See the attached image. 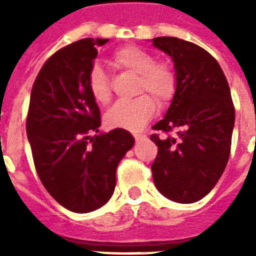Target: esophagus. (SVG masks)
Masks as SVG:
<instances>
[{"label":"esophagus","mask_w":256,"mask_h":256,"mask_svg":"<svg viewBox=\"0 0 256 256\" xmlns=\"http://www.w3.org/2000/svg\"><path fill=\"white\" fill-rule=\"evenodd\" d=\"M134 138H136V140H142L146 138V136H144V134H134Z\"/></svg>","instance_id":"34e87169"}]
</instances>
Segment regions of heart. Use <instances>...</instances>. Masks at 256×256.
<instances>
[{
	"mask_svg": "<svg viewBox=\"0 0 256 256\" xmlns=\"http://www.w3.org/2000/svg\"><path fill=\"white\" fill-rule=\"evenodd\" d=\"M112 61L122 69L138 76L136 92H148L158 104H166L176 90V76L168 64L156 62L152 54L136 46L120 48L112 56ZM88 90L100 104L110 100L108 74L102 66L94 65L88 76ZM156 112V102L148 94L132 100H118L108 112L104 122L112 128L138 132L148 124Z\"/></svg>",
	"mask_w": 256,
	"mask_h": 256,
	"instance_id": "heart-1",
	"label": "heart"
}]
</instances>
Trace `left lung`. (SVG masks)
Instances as JSON below:
<instances>
[{"label":"left lung","instance_id":"left-lung-1","mask_svg":"<svg viewBox=\"0 0 256 256\" xmlns=\"http://www.w3.org/2000/svg\"><path fill=\"white\" fill-rule=\"evenodd\" d=\"M171 57L176 90L164 120L152 126L176 136L150 138L158 146L152 164L160 194L178 203L198 202L210 192L226 168L235 108L220 66L210 53L175 37L152 40Z\"/></svg>","mask_w":256,"mask_h":256}]
</instances>
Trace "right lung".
<instances>
[{"label": "right lung", "mask_w": 256, "mask_h": 256, "mask_svg": "<svg viewBox=\"0 0 256 256\" xmlns=\"http://www.w3.org/2000/svg\"><path fill=\"white\" fill-rule=\"evenodd\" d=\"M106 42L108 38H84L54 53L34 81L26 120L42 184L61 206L80 214L108 203L118 164L134 146L124 128L100 132V108L88 76L96 48Z\"/></svg>", "instance_id": "1"}]
</instances>
